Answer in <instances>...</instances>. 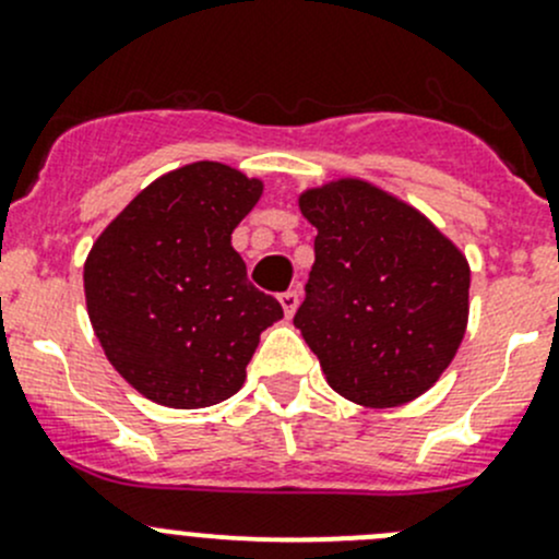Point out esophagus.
Instances as JSON below:
<instances>
[{
  "label": "esophagus",
  "mask_w": 559,
  "mask_h": 559,
  "mask_svg": "<svg viewBox=\"0 0 559 559\" xmlns=\"http://www.w3.org/2000/svg\"><path fill=\"white\" fill-rule=\"evenodd\" d=\"M278 302H281V306H284V313L289 316V319H292V313H295V311H297V306H300V295H297V289L281 292V295H278Z\"/></svg>",
  "instance_id": "obj_1"
}]
</instances>
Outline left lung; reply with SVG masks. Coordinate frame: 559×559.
<instances>
[{
  "label": "left lung",
  "instance_id": "left-lung-1",
  "mask_svg": "<svg viewBox=\"0 0 559 559\" xmlns=\"http://www.w3.org/2000/svg\"><path fill=\"white\" fill-rule=\"evenodd\" d=\"M316 262L295 326L346 400L392 408L427 392L460 348L471 267L419 211L357 178L300 194Z\"/></svg>",
  "mask_w": 559,
  "mask_h": 559
}]
</instances>
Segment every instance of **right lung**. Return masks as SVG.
Instances as JSON below:
<instances>
[{
    "mask_svg": "<svg viewBox=\"0 0 559 559\" xmlns=\"http://www.w3.org/2000/svg\"><path fill=\"white\" fill-rule=\"evenodd\" d=\"M259 197L262 180L194 162L145 186L92 246L88 319L112 368L154 403L233 397L262 330L284 316L233 248Z\"/></svg>",
    "mask_w": 559,
    "mask_h": 559,
    "instance_id": "1",
    "label": "right lung"
}]
</instances>
